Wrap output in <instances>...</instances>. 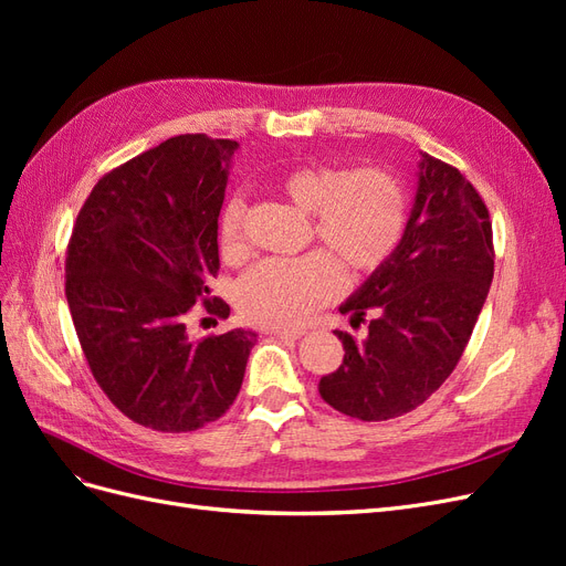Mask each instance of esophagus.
<instances>
[{"instance_id":"obj_1","label":"esophagus","mask_w":566,"mask_h":566,"mask_svg":"<svg viewBox=\"0 0 566 566\" xmlns=\"http://www.w3.org/2000/svg\"><path fill=\"white\" fill-rule=\"evenodd\" d=\"M269 333L273 337H281V339H300L304 335V331H300V328H271Z\"/></svg>"}]
</instances>
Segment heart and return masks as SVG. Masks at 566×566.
Listing matches in <instances>:
<instances>
[{
  "label": "heart",
  "mask_w": 566,
  "mask_h": 566,
  "mask_svg": "<svg viewBox=\"0 0 566 566\" xmlns=\"http://www.w3.org/2000/svg\"><path fill=\"white\" fill-rule=\"evenodd\" d=\"M276 188L310 212L306 238L323 250L252 266L235 287V304L250 323L293 328L339 297L342 269L349 279L364 281L391 260L406 233L408 200L401 181L382 167L306 163L281 172ZM243 219L245 200L229 196L217 221L219 250L227 260L245 254Z\"/></svg>",
  "instance_id": "1"
}]
</instances>
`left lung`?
Listing matches in <instances>:
<instances>
[{
	"label": "left lung",
	"instance_id": "1",
	"mask_svg": "<svg viewBox=\"0 0 566 566\" xmlns=\"http://www.w3.org/2000/svg\"><path fill=\"white\" fill-rule=\"evenodd\" d=\"M493 231L476 188L453 165L422 153L418 193L391 260L345 304L364 339L335 331L342 366L318 391L366 422L399 418L447 382L465 352L493 279Z\"/></svg>",
	"mask_w": 566,
	"mask_h": 566
}]
</instances>
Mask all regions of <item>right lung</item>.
<instances>
[{
  "label": "right lung",
  "instance_id": "add662e5",
  "mask_svg": "<svg viewBox=\"0 0 566 566\" xmlns=\"http://www.w3.org/2000/svg\"><path fill=\"white\" fill-rule=\"evenodd\" d=\"M231 139L181 134L101 177L65 254V297L80 347L111 403L158 432H193L229 410L256 333L193 339V304L219 271L217 219Z\"/></svg>",
  "mask_w": 566,
  "mask_h": 566
}]
</instances>
